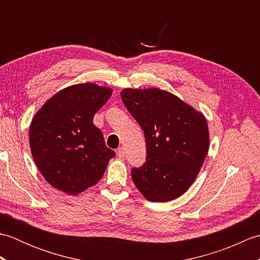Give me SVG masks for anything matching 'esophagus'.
Here are the masks:
<instances>
[{
	"instance_id": "obj_1",
	"label": "esophagus",
	"mask_w": 260,
	"mask_h": 260,
	"mask_svg": "<svg viewBox=\"0 0 260 260\" xmlns=\"http://www.w3.org/2000/svg\"><path fill=\"white\" fill-rule=\"evenodd\" d=\"M116 153H117V156L119 158H124L125 157V150H124L123 147H119Z\"/></svg>"
}]
</instances>
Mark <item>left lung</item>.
<instances>
[{
    "mask_svg": "<svg viewBox=\"0 0 260 260\" xmlns=\"http://www.w3.org/2000/svg\"><path fill=\"white\" fill-rule=\"evenodd\" d=\"M120 96L145 136L146 162L132 169L134 184L148 201L174 200L194 182L208 154L206 118L157 88H127Z\"/></svg>",
    "mask_w": 260,
    "mask_h": 260,
    "instance_id": "8db88e82",
    "label": "left lung"
}]
</instances>
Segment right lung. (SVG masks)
Instances as JSON below:
<instances>
[{"mask_svg": "<svg viewBox=\"0 0 260 260\" xmlns=\"http://www.w3.org/2000/svg\"><path fill=\"white\" fill-rule=\"evenodd\" d=\"M112 92L90 82L67 87L32 119L29 140L33 159L56 189L75 196L103 178L115 152L105 144L92 120Z\"/></svg>", "mask_w": 260, "mask_h": 260, "instance_id": "obj_1", "label": "right lung"}]
</instances>
